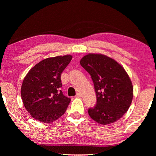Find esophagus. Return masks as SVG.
Listing matches in <instances>:
<instances>
[{"label":"esophagus","mask_w":156,"mask_h":156,"mask_svg":"<svg viewBox=\"0 0 156 156\" xmlns=\"http://www.w3.org/2000/svg\"><path fill=\"white\" fill-rule=\"evenodd\" d=\"M81 97V94H80V93H79V92H78V93L76 95V97Z\"/></svg>","instance_id":"obj_1"}]
</instances>
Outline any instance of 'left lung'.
I'll return each mask as SVG.
<instances>
[{"label":"left lung","mask_w":156,"mask_h":156,"mask_svg":"<svg viewBox=\"0 0 156 156\" xmlns=\"http://www.w3.org/2000/svg\"><path fill=\"white\" fill-rule=\"evenodd\" d=\"M80 65L90 75L97 95V103L88 114L102 125L112 123L125 115L131 104L133 88L122 66L102 54H89Z\"/></svg>","instance_id":"left-lung-1"}]
</instances>
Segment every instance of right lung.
<instances>
[{"instance_id":"add662e5","label":"right lung","mask_w":156,"mask_h":156,"mask_svg":"<svg viewBox=\"0 0 156 156\" xmlns=\"http://www.w3.org/2000/svg\"><path fill=\"white\" fill-rule=\"evenodd\" d=\"M72 58L70 55L46 58L26 75L21 98L26 110L36 120L48 123L64 114L71 99L60 90L61 74Z\"/></svg>"}]
</instances>
